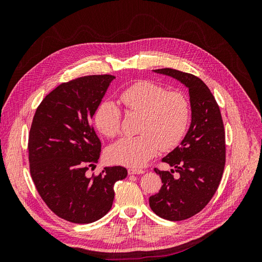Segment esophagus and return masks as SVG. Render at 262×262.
Listing matches in <instances>:
<instances>
[{"mask_svg":"<svg viewBox=\"0 0 262 262\" xmlns=\"http://www.w3.org/2000/svg\"><path fill=\"white\" fill-rule=\"evenodd\" d=\"M129 175H140V173H144L145 171L143 169H138V168H129L128 169Z\"/></svg>","mask_w":262,"mask_h":262,"instance_id":"obj_1","label":"esophagus"}]
</instances>
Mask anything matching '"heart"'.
Returning <instances> with one entry per match:
<instances>
[{"instance_id":"b5f03b06","label":"heart","mask_w":262,"mask_h":262,"mask_svg":"<svg viewBox=\"0 0 262 262\" xmlns=\"http://www.w3.org/2000/svg\"><path fill=\"white\" fill-rule=\"evenodd\" d=\"M120 101L129 113L141 115L137 137H125L110 146V162L142 167L161 148L167 150L184 140L191 120V102L181 91H168L150 81H140L121 92ZM121 110L114 101L102 100L94 115L97 130L107 138L120 132Z\"/></svg>"}]
</instances>
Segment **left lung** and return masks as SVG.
I'll return each instance as SVG.
<instances>
[{
	"label": "left lung",
	"instance_id": "1",
	"mask_svg": "<svg viewBox=\"0 0 262 262\" xmlns=\"http://www.w3.org/2000/svg\"><path fill=\"white\" fill-rule=\"evenodd\" d=\"M154 72L176 78L189 89L190 128L180 145L162 160L180 177L173 178V169L154 168L163 186L149 196V207L158 216L182 221L199 213L217 190L225 166L224 124L215 98L199 77L168 68Z\"/></svg>",
	"mask_w": 262,
	"mask_h": 262
}]
</instances>
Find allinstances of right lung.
I'll return each instance as SVG.
<instances>
[{
    "mask_svg": "<svg viewBox=\"0 0 262 262\" xmlns=\"http://www.w3.org/2000/svg\"><path fill=\"white\" fill-rule=\"evenodd\" d=\"M114 78L89 75L60 84L38 106L30 126L29 169L37 191L55 215L72 223L106 215L115 184L128 176L121 166L86 175L101 150L92 119Z\"/></svg>",
    "mask_w": 262,
    "mask_h": 262,
    "instance_id": "obj_1",
    "label": "right lung"
}]
</instances>
